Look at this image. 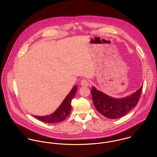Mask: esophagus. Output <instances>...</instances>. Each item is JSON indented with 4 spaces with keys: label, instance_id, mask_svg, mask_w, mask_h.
I'll return each mask as SVG.
<instances>
[{
    "label": "esophagus",
    "instance_id": "34e87169",
    "mask_svg": "<svg viewBox=\"0 0 157 157\" xmlns=\"http://www.w3.org/2000/svg\"><path fill=\"white\" fill-rule=\"evenodd\" d=\"M80 84L83 86H88L89 85V82L86 79H82L80 82Z\"/></svg>",
    "mask_w": 157,
    "mask_h": 157
}]
</instances>
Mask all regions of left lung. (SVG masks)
Masks as SVG:
<instances>
[{
	"label": "left lung",
	"mask_w": 157,
	"mask_h": 157,
	"mask_svg": "<svg viewBox=\"0 0 157 157\" xmlns=\"http://www.w3.org/2000/svg\"><path fill=\"white\" fill-rule=\"evenodd\" d=\"M143 89V85L132 95L116 98L92 87L91 90L92 98L97 111L102 115L111 119L123 117L132 110L138 103Z\"/></svg>",
	"instance_id": "1"
}]
</instances>
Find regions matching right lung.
Wrapping results in <instances>:
<instances>
[{"instance_id": "1", "label": "right lung", "mask_w": 157, "mask_h": 157, "mask_svg": "<svg viewBox=\"0 0 157 157\" xmlns=\"http://www.w3.org/2000/svg\"><path fill=\"white\" fill-rule=\"evenodd\" d=\"M77 90V85H75L67 94L60 106L54 113L45 116L34 115V117L40 121L48 123H57L65 120L71 111V100L74 98Z\"/></svg>"}]
</instances>
